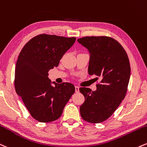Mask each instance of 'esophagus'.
Here are the masks:
<instances>
[{"mask_svg":"<svg viewBox=\"0 0 147 147\" xmlns=\"http://www.w3.org/2000/svg\"><path fill=\"white\" fill-rule=\"evenodd\" d=\"M79 88L78 86H75V92H79Z\"/></svg>","mask_w":147,"mask_h":147,"instance_id":"obj_1","label":"esophagus"}]
</instances>
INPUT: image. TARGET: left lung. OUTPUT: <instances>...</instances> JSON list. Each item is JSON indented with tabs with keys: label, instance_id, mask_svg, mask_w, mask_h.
Masks as SVG:
<instances>
[{
	"label": "left lung",
	"instance_id": "8db88e82",
	"mask_svg": "<svg viewBox=\"0 0 147 147\" xmlns=\"http://www.w3.org/2000/svg\"><path fill=\"white\" fill-rule=\"evenodd\" d=\"M77 41L89 52L88 74L100 80L94 92L79 88L85 97L80 114L88 123H99L110 117L124 99L130 79L129 60L121 44L109 37H84Z\"/></svg>",
	"mask_w": 147,
	"mask_h": 147
}]
</instances>
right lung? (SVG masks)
I'll list each match as a JSON object with an SVG mask.
<instances>
[{"mask_svg":"<svg viewBox=\"0 0 147 147\" xmlns=\"http://www.w3.org/2000/svg\"><path fill=\"white\" fill-rule=\"evenodd\" d=\"M75 40L74 37L41 34L31 39L19 54L15 69V89L36 121L49 123L58 119L75 92L72 84L51 82L48 75L49 70L58 66Z\"/></svg>","mask_w":147,"mask_h":147,"instance_id":"right-lung-1","label":"right lung"}]
</instances>
